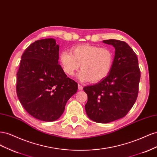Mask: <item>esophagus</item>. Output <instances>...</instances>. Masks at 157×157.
I'll return each mask as SVG.
<instances>
[{
    "mask_svg": "<svg viewBox=\"0 0 157 157\" xmlns=\"http://www.w3.org/2000/svg\"><path fill=\"white\" fill-rule=\"evenodd\" d=\"M78 90H82L83 89V86H82V85L78 84Z\"/></svg>",
    "mask_w": 157,
    "mask_h": 157,
    "instance_id": "esophagus-1",
    "label": "esophagus"
}]
</instances>
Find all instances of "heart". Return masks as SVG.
<instances>
[{
  "instance_id": "obj_1",
  "label": "heart",
  "mask_w": 157,
  "mask_h": 157,
  "mask_svg": "<svg viewBox=\"0 0 157 157\" xmlns=\"http://www.w3.org/2000/svg\"><path fill=\"white\" fill-rule=\"evenodd\" d=\"M59 61L64 72L73 76L80 65L81 71L77 78L81 82L91 80L98 82L105 78L110 72L113 54L107 48L84 44L73 48L71 53L63 51L59 55Z\"/></svg>"
}]
</instances>
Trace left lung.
Listing matches in <instances>:
<instances>
[{
    "instance_id": "1",
    "label": "left lung",
    "mask_w": 157,
    "mask_h": 157,
    "mask_svg": "<svg viewBox=\"0 0 157 157\" xmlns=\"http://www.w3.org/2000/svg\"><path fill=\"white\" fill-rule=\"evenodd\" d=\"M103 43L115 49L110 72L100 82L86 86L85 110L90 120L108 123L126 115L138 94L140 71L137 56L124 41L109 39Z\"/></svg>"
}]
</instances>
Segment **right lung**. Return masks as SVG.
<instances>
[{"label":"right lung","mask_w":157,"mask_h":157,"mask_svg":"<svg viewBox=\"0 0 157 157\" xmlns=\"http://www.w3.org/2000/svg\"><path fill=\"white\" fill-rule=\"evenodd\" d=\"M59 45L54 39L36 40L21 56L16 92L25 111L36 119L58 120L78 84L58 64Z\"/></svg>","instance_id":"obj_1"}]
</instances>
